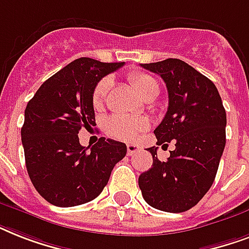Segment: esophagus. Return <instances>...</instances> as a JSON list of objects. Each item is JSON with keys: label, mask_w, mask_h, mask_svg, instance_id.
<instances>
[{"label": "esophagus", "mask_w": 249, "mask_h": 249, "mask_svg": "<svg viewBox=\"0 0 249 249\" xmlns=\"http://www.w3.org/2000/svg\"><path fill=\"white\" fill-rule=\"evenodd\" d=\"M137 151H140V146H137V144L129 143L126 146V152H128V156H132L133 154H136Z\"/></svg>", "instance_id": "1"}]
</instances>
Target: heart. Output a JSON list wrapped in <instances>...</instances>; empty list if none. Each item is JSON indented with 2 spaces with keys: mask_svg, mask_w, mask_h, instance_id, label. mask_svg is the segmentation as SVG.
Segmentation results:
<instances>
[{
  "mask_svg": "<svg viewBox=\"0 0 249 249\" xmlns=\"http://www.w3.org/2000/svg\"><path fill=\"white\" fill-rule=\"evenodd\" d=\"M129 80L141 98L159 94V84L152 76L142 73V72H134L129 76ZM109 85H111L109 79H102L94 88L91 102L95 108L102 107L103 102H105L106 94L109 89ZM148 125L150 123L144 117L132 119V117L123 116V115H112L111 117H108V120L106 123V128H107L108 134H111L112 137L124 141H133L136 140L141 132L146 130Z\"/></svg>",
  "mask_w": 249,
  "mask_h": 249,
  "instance_id": "1",
  "label": "heart"
}]
</instances>
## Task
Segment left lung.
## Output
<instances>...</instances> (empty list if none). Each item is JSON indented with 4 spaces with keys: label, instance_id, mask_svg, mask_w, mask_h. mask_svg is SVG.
Returning a JSON list of instances; mask_svg holds the SVG:
<instances>
[{
    "label": "left lung",
    "instance_id": "1",
    "mask_svg": "<svg viewBox=\"0 0 249 249\" xmlns=\"http://www.w3.org/2000/svg\"><path fill=\"white\" fill-rule=\"evenodd\" d=\"M160 75L168 89V111L154 130L158 143L174 141L166 161L150 147L152 166L138 178L148 205L164 212L189 211L208 193L226 143V112L216 85L181 59L141 64Z\"/></svg>",
    "mask_w": 249,
    "mask_h": 249
}]
</instances>
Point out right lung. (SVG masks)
Segmentation results:
<instances>
[{
  "instance_id": "obj_1",
  "label": "right lung",
  "mask_w": 249,
  "mask_h": 249,
  "mask_svg": "<svg viewBox=\"0 0 249 249\" xmlns=\"http://www.w3.org/2000/svg\"><path fill=\"white\" fill-rule=\"evenodd\" d=\"M123 63L80 58L48 79L24 111L21 143L35 189L56 207H75L102 193L115 164L126 155L123 142L99 138L80 144L79 132L95 125L94 88Z\"/></svg>"
}]
</instances>
